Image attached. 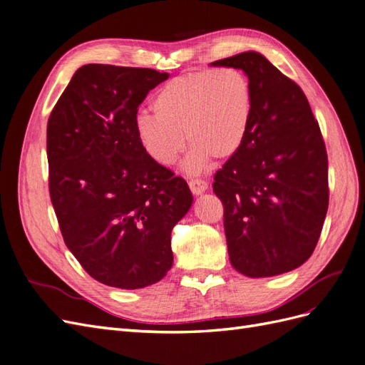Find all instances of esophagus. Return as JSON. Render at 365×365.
<instances>
[{
	"instance_id": "1",
	"label": "esophagus",
	"mask_w": 365,
	"mask_h": 365,
	"mask_svg": "<svg viewBox=\"0 0 365 365\" xmlns=\"http://www.w3.org/2000/svg\"><path fill=\"white\" fill-rule=\"evenodd\" d=\"M189 187H190L192 193L201 195V193L205 192V189H207V182H205L204 180H201V178H192V180L189 181Z\"/></svg>"
}]
</instances>
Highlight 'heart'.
Listing matches in <instances>:
<instances>
[{"mask_svg": "<svg viewBox=\"0 0 365 365\" xmlns=\"http://www.w3.org/2000/svg\"><path fill=\"white\" fill-rule=\"evenodd\" d=\"M155 113L140 112L136 135L143 149L163 165L178 161L185 135L195 147L187 167L229 158L249 130L253 88L241 68L222 66L189 72L165 83L153 98Z\"/></svg>", "mask_w": 365, "mask_h": 365, "instance_id": "obj_1", "label": "heart"}]
</instances>
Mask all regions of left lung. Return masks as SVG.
<instances>
[{
    "label": "left lung",
    "mask_w": 365,
    "mask_h": 365,
    "mask_svg": "<svg viewBox=\"0 0 365 365\" xmlns=\"http://www.w3.org/2000/svg\"><path fill=\"white\" fill-rule=\"evenodd\" d=\"M212 64L242 68L253 88L247 135L213 176L230 262L250 278L290 272L312 256L329 209L319 124L302 88L262 55Z\"/></svg>",
    "instance_id": "8db88e82"
}]
</instances>
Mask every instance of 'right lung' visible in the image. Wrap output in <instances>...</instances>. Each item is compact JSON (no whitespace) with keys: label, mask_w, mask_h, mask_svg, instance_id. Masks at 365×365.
<instances>
[{"label":"right lung","mask_w":365,"mask_h":365,"mask_svg":"<svg viewBox=\"0 0 365 365\" xmlns=\"http://www.w3.org/2000/svg\"><path fill=\"white\" fill-rule=\"evenodd\" d=\"M169 73L86 64L47 121L48 192L64 242L96 281L143 289L173 264L172 229L189 185L138 140V107Z\"/></svg>","instance_id":"right-lung-1"}]
</instances>
